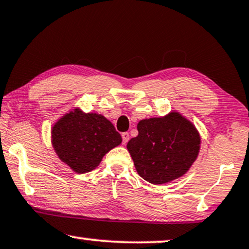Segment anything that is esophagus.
<instances>
[{
  "mask_svg": "<svg viewBox=\"0 0 249 249\" xmlns=\"http://www.w3.org/2000/svg\"><path fill=\"white\" fill-rule=\"evenodd\" d=\"M122 139H123V144H126V143L128 142V140H129V134L127 132H124V133H122Z\"/></svg>",
  "mask_w": 249,
  "mask_h": 249,
  "instance_id": "esophagus-1",
  "label": "esophagus"
}]
</instances>
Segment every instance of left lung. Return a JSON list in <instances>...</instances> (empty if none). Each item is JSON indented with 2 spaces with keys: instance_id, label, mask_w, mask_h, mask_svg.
<instances>
[{
  "instance_id": "obj_1",
  "label": "left lung",
  "mask_w": 249,
  "mask_h": 249,
  "mask_svg": "<svg viewBox=\"0 0 249 249\" xmlns=\"http://www.w3.org/2000/svg\"><path fill=\"white\" fill-rule=\"evenodd\" d=\"M139 135L127 143L135 169L143 179L159 185L187 173L197 158L201 138L190 121L177 111L142 120Z\"/></svg>"
}]
</instances>
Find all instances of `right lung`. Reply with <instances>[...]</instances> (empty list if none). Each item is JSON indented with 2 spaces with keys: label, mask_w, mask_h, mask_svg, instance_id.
I'll use <instances>...</instances> for the list:
<instances>
[{
  "label": "right lung",
  "mask_w": 249,
  "mask_h": 249,
  "mask_svg": "<svg viewBox=\"0 0 249 249\" xmlns=\"http://www.w3.org/2000/svg\"><path fill=\"white\" fill-rule=\"evenodd\" d=\"M52 143L58 158L78 174L93 170L122 136L103 115L79 108L65 114L52 128Z\"/></svg>",
  "instance_id": "add662e5"
}]
</instances>
